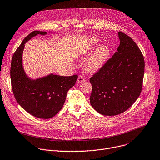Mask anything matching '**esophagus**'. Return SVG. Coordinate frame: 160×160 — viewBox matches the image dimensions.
<instances>
[{
	"label": "esophagus",
	"instance_id": "esophagus-1",
	"mask_svg": "<svg viewBox=\"0 0 160 160\" xmlns=\"http://www.w3.org/2000/svg\"><path fill=\"white\" fill-rule=\"evenodd\" d=\"M83 81H84V78L82 75H79V77H78V82H83Z\"/></svg>",
	"mask_w": 160,
	"mask_h": 160
}]
</instances>
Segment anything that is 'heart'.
Returning <instances> with one entry per match:
<instances>
[{"mask_svg":"<svg viewBox=\"0 0 160 160\" xmlns=\"http://www.w3.org/2000/svg\"><path fill=\"white\" fill-rule=\"evenodd\" d=\"M93 44L89 47L88 51H92L93 46L97 43V40H92ZM109 48L106 45H102L98 47L91 54L88 59L86 61L85 68L89 72H96L99 70L105 63L109 56Z\"/></svg>","mask_w":160,"mask_h":160,"instance_id":"1","label":"heart"}]
</instances>
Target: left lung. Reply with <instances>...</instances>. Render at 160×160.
<instances>
[{
	"instance_id": "obj_1",
	"label": "left lung",
	"mask_w": 160,
	"mask_h": 160,
	"mask_svg": "<svg viewBox=\"0 0 160 160\" xmlns=\"http://www.w3.org/2000/svg\"><path fill=\"white\" fill-rule=\"evenodd\" d=\"M117 51L90 79V104L97 112L113 116L129 109L142 89L145 61L132 39L118 32Z\"/></svg>"
}]
</instances>
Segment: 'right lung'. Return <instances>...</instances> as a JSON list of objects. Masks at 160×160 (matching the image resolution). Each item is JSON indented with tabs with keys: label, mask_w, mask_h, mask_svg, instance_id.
I'll return each mask as SVG.
<instances>
[{
	"label": "right lung",
	"mask_w": 160,
	"mask_h": 160,
	"mask_svg": "<svg viewBox=\"0 0 160 160\" xmlns=\"http://www.w3.org/2000/svg\"><path fill=\"white\" fill-rule=\"evenodd\" d=\"M45 31H34L23 39L12 58L10 76L12 90L17 102L32 116L50 118L62 108L67 92L74 86L78 75L61 76L50 74L36 80L29 79L22 67V52L25 43Z\"/></svg>",
	"instance_id": "right-lung-1"
}]
</instances>
